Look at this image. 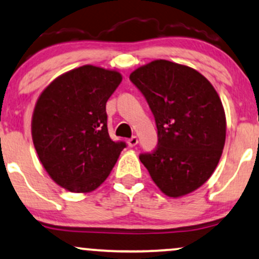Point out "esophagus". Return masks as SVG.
<instances>
[{
    "label": "esophagus",
    "instance_id": "34e87169",
    "mask_svg": "<svg viewBox=\"0 0 259 259\" xmlns=\"http://www.w3.org/2000/svg\"><path fill=\"white\" fill-rule=\"evenodd\" d=\"M138 143H139V139L136 138V136H132V138L127 140V145H129V147H135Z\"/></svg>",
    "mask_w": 259,
    "mask_h": 259
}]
</instances>
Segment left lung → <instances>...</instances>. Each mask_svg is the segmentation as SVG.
Returning a JSON list of instances; mask_svg holds the SVG:
<instances>
[{
	"label": "left lung",
	"mask_w": 259,
	"mask_h": 259,
	"mask_svg": "<svg viewBox=\"0 0 259 259\" xmlns=\"http://www.w3.org/2000/svg\"><path fill=\"white\" fill-rule=\"evenodd\" d=\"M158 129V147L140 160L160 191L188 194L210 179L226 141V114L211 83L198 71L155 60L130 74Z\"/></svg>",
	"instance_id": "1"
}]
</instances>
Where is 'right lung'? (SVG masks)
<instances>
[{"label":"right lung","instance_id":"1","mask_svg":"<svg viewBox=\"0 0 259 259\" xmlns=\"http://www.w3.org/2000/svg\"><path fill=\"white\" fill-rule=\"evenodd\" d=\"M120 82L117 71L85 65L58 77L37 100L31 125L36 152L49 176L70 192L98 188L126 147L110 138L106 113Z\"/></svg>","mask_w":259,"mask_h":259}]
</instances>
